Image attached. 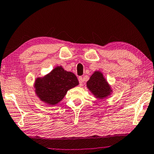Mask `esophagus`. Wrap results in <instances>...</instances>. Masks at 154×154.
Here are the masks:
<instances>
[{"mask_svg":"<svg viewBox=\"0 0 154 154\" xmlns=\"http://www.w3.org/2000/svg\"><path fill=\"white\" fill-rule=\"evenodd\" d=\"M79 85H83V78H82V77H79Z\"/></svg>","mask_w":154,"mask_h":154,"instance_id":"esophagus-1","label":"esophagus"}]
</instances>
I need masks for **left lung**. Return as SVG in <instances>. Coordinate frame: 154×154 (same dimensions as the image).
I'll list each match as a JSON object with an SVG mask.
<instances>
[{"label":"left lung","instance_id":"1","mask_svg":"<svg viewBox=\"0 0 154 154\" xmlns=\"http://www.w3.org/2000/svg\"><path fill=\"white\" fill-rule=\"evenodd\" d=\"M86 86L94 98L106 99L113 93V89L100 71H95L86 83Z\"/></svg>","mask_w":154,"mask_h":154}]
</instances>
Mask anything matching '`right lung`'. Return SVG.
Here are the masks:
<instances>
[{
	"label": "right lung",
	"instance_id": "add662e5",
	"mask_svg": "<svg viewBox=\"0 0 154 154\" xmlns=\"http://www.w3.org/2000/svg\"><path fill=\"white\" fill-rule=\"evenodd\" d=\"M78 85L79 82L73 72L58 66L45 76L36 77L34 88L36 95L42 102L54 106L64 98L68 90Z\"/></svg>",
	"mask_w": 154,
	"mask_h": 154
}]
</instances>
